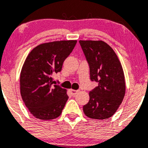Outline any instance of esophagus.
I'll return each instance as SVG.
<instances>
[{
	"instance_id": "34e87169",
	"label": "esophagus",
	"mask_w": 148,
	"mask_h": 148,
	"mask_svg": "<svg viewBox=\"0 0 148 148\" xmlns=\"http://www.w3.org/2000/svg\"><path fill=\"white\" fill-rule=\"evenodd\" d=\"M78 92H79L78 90H70V92H71V95H72V96H74L75 95H77Z\"/></svg>"
}]
</instances>
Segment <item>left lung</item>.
<instances>
[{"label": "left lung", "mask_w": 148, "mask_h": 148, "mask_svg": "<svg viewBox=\"0 0 148 148\" xmlns=\"http://www.w3.org/2000/svg\"><path fill=\"white\" fill-rule=\"evenodd\" d=\"M90 67V80L98 85L90 91V100L83 106L87 117L106 119L112 116L125 95L122 66L114 50L103 41L79 40Z\"/></svg>", "instance_id": "8db88e82"}]
</instances>
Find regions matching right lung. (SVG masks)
Wrapping results in <instances>:
<instances>
[{
    "instance_id": "add662e5",
    "label": "right lung",
    "mask_w": 148,
    "mask_h": 148,
    "mask_svg": "<svg viewBox=\"0 0 148 148\" xmlns=\"http://www.w3.org/2000/svg\"><path fill=\"white\" fill-rule=\"evenodd\" d=\"M77 40L48 42L34 48L20 75V90L24 104L35 118L50 120L61 115L69 97L65 89L56 84L53 75L60 72Z\"/></svg>"
}]
</instances>
